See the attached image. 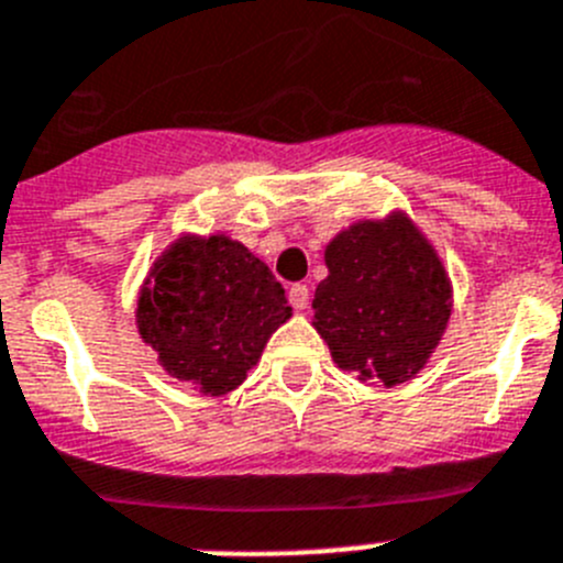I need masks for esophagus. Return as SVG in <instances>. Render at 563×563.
<instances>
[{
  "label": "esophagus",
  "mask_w": 563,
  "mask_h": 563,
  "mask_svg": "<svg viewBox=\"0 0 563 563\" xmlns=\"http://www.w3.org/2000/svg\"><path fill=\"white\" fill-rule=\"evenodd\" d=\"M287 296H290L292 309H298V312H303V309L309 307V287L307 285H292Z\"/></svg>",
  "instance_id": "1"
}]
</instances>
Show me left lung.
Masks as SVG:
<instances>
[{"instance_id":"obj_1","label":"left lung","mask_w":563,"mask_h":563,"mask_svg":"<svg viewBox=\"0 0 563 563\" xmlns=\"http://www.w3.org/2000/svg\"><path fill=\"white\" fill-rule=\"evenodd\" d=\"M312 309L332 360L360 379L407 383L430 360L452 312L441 260L405 214L363 220L327 245Z\"/></svg>"}]
</instances>
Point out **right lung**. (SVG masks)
I'll return each instance as SVG.
<instances>
[{
    "instance_id": "add662e5",
    "label": "right lung",
    "mask_w": 563,
    "mask_h": 563,
    "mask_svg": "<svg viewBox=\"0 0 563 563\" xmlns=\"http://www.w3.org/2000/svg\"><path fill=\"white\" fill-rule=\"evenodd\" d=\"M292 309L271 267L225 234L180 236L139 292V334L169 376L223 396L242 385Z\"/></svg>"
}]
</instances>
